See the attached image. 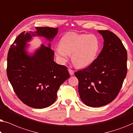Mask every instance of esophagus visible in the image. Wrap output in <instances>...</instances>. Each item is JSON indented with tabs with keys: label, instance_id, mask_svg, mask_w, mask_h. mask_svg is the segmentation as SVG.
<instances>
[{
	"label": "esophagus",
	"instance_id": "obj_1",
	"mask_svg": "<svg viewBox=\"0 0 133 133\" xmlns=\"http://www.w3.org/2000/svg\"><path fill=\"white\" fill-rule=\"evenodd\" d=\"M68 71H69V73H70V74L71 76H72L74 74V71L73 70H71V69H69L68 70Z\"/></svg>",
	"mask_w": 133,
	"mask_h": 133
}]
</instances>
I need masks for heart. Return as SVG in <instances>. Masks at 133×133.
I'll use <instances>...</instances> for the list:
<instances>
[{"label":"heart","mask_w":133,"mask_h":133,"mask_svg":"<svg viewBox=\"0 0 133 133\" xmlns=\"http://www.w3.org/2000/svg\"><path fill=\"white\" fill-rule=\"evenodd\" d=\"M100 48L101 42L97 36L68 32L61 37L59 46L55 48V54L62 63L66 62L69 55H71L73 64L83 68L96 61Z\"/></svg>","instance_id":"b5f03b06"}]
</instances>
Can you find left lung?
I'll return each instance as SVG.
<instances>
[{"label": "left lung", "instance_id": "obj_1", "mask_svg": "<svg viewBox=\"0 0 133 133\" xmlns=\"http://www.w3.org/2000/svg\"><path fill=\"white\" fill-rule=\"evenodd\" d=\"M103 38V47L92 64L75 72L82 101L91 107L108 104L119 94L127 72V52L115 34L99 30Z\"/></svg>", "mask_w": 133, "mask_h": 133}]
</instances>
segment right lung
Returning <instances> with one entry per match:
<instances>
[{
	"mask_svg": "<svg viewBox=\"0 0 133 133\" xmlns=\"http://www.w3.org/2000/svg\"><path fill=\"white\" fill-rule=\"evenodd\" d=\"M34 32L23 31L11 46L7 57V76L20 100L34 108H45L57 98L59 87L70 77L67 68L54 61V51L41 44L33 53L27 51L33 36L43 37L51 42L58 28L36 27Z\"/></svg>",
	"mask_w": 133,
	"mask_h": 133,
	"instance_id": "right-lung-1",
	"label": "right lung"
}]
</instances>
